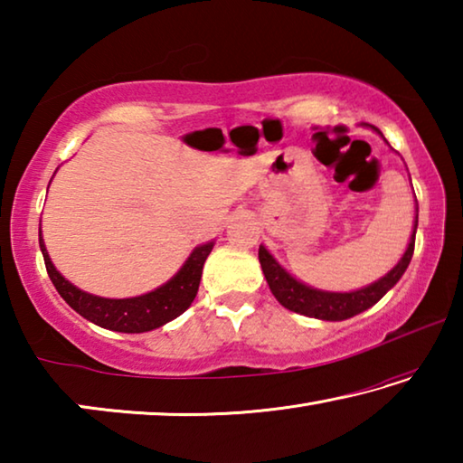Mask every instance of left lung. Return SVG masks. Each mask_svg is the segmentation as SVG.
Masks as SVG:
<instances>
[{
  "label": "left lung",
  "instance_id": "left-lung-1",
  "mask_svg": "<svg viewBox=\"0 0 463 463\" xmlns=\"http://www.w3.org/2000/svg\"><path fill=\"white\" fill-rule=\"evenodd\" d=\"M373 130H378L372 127ZM417 224L419 216L414 221V231L409 242V249L402 255V260L392 269L388 276L375 281V284L367 286L364 289H357V292H347V294H335V292H320V289L308 288L300 284V281L294 279L286 269H281V265L273 260L268 253V249L260 247V261L261 269L265 273V279H268L271 294L276 296V300L281 307L298 312V315L320 318V320H345L359 315V312L367 310L373 307L380 298L388 292V289L396 284L398 279L402 278V273L409 268L414 253V234H417Z\"/></svg>",
  "mask_w": 463,
  "mask_h": 463
}]
</instances>
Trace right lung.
<instances>
[{
  "mask_svg": "<svg viewBox=\"0 0 463 463\" xmlns=\"http://www.w3.org/2000/svg\"><path fill=\"white\" fill-rule=\"evenodd\" d=\"M38 242H41L46 273H49L62 300L75 312H80L83 318L91 320L93 325L118 333L153 331V328L169 323V320L177 318L182 312L190 308L195 294H198L203 261H206V257L214 247L213 242H208V245L195 249L177 276L169 279L165 286L156 288L155 292L137 298H124V300H109V298L81 292L80 288L69 284L51 263L43 237H38Z\"/></svg>",
  "mask_w": 463,
  "mask_h": 463,
  "instance_id": "obj_1",
  "label": "right lung"
}]
</instances>
